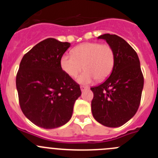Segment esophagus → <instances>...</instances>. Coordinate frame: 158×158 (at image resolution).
<instances>
[{
	"mask_svg": "<svg viewBox=\"0 0 158 158\" xmlns=\"http://www.w3.org/2000/svg\"><path fill=\"white\" fill-rule=\"evenodd\" d=\"M89 89V88L85 87V86H81V92L85 91L86 89Z\"/></svg>",
	"mask_w": 158,
	"mask_h": 158,
	"instance_id": "esophagus-1",
	"label": "esophagus"
}]
</instances>
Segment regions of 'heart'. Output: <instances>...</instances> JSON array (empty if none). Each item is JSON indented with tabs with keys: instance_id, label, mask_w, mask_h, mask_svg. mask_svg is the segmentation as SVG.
I'll list each match as a JSON object with an SVG mask.
<instances>
[{
	"instance_id": "obj_1",
	"label": "heart",
	"mask_w": 158,
	"mask_h": 158,
	"mask_svg": "<svg viewBox=\"0 0 158 158\" xmlns=\"http://www.w3.org/2000/svg\"><path fill=\"white\" fill-rule=\"evenodd\" d=\"M72 54H64L60 58V66L69 77H77L81 85H89L96 78L103 81L111 74L115 65V52L107 44L85 43L73 49Z\"/></svg>"
}]
</instances>
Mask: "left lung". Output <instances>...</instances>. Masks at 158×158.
Wrapping results in <instances>:
<instances>
[{"label": "left lung", "mask_w": 158, "mask_h": 158, "mask_svg": "<svg viewBox=\"0 0 158 158\" xmlns=\"http://www.w3.org/2000/svg\"><path fill=\"white\" fill-rule=\"evenodd\" d=\"M115 52V65L107 80L93 93L92 113L96 121L108 127H118L129 121L139 109L144 78L137 53L116 35H101Z\"/></svg>", "instance_id": "8db88e82"}]
</instances>
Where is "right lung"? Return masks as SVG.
Returning <instances> with one entry per match:
<instances>
[{
	"label": "right lung",
	"instance_id": "obj_1",
	"mask_svg": "<svg viewBox=\"0 0 158 158\" xmlns=\"http://www.w3.org/2000/svg\"><path fill=\"white\" fill-rule=\"evenodd\" d=\"M70 47L49 38L24 54L16 75L19 105L31 123L54 129L68 123L74 103L81 95L80 86L60 66V58Z\"/></svg>",
	"mask_w": 158,
	"mask_h": 158
}]
</instances>
